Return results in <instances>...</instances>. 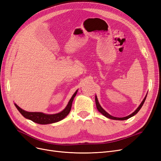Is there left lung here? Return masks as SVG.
Here are the masks:
<instances>
[{
  "mask_svg": "<svg viewBox=\"0 0 161 161\" xmlns=\"http://www.w3.org/2000/svg\"><path fill=\"white\" fill-rule=\"evenodd\" d=\"M147 95L145 96V97H144V99H143V101H142V102H141V103H140V105L138 106V108L137 109H136L133 112L132 114H131L130 115H128V116H126V117H124V118H116V117L112 116V115H111L110 114H109L108 113V112L105 111L103 108H102V107H101V105L99 104V101H98V99H97V95H95V103H96V106H97V110H98L102 115H103L105 117H106V118L111 119H115V120H125V119H128L131 118V117L135 115L136 114L138 113V112L140 111V109H141V108H142V105H143V104H144V101H145V100H146V98H147Z\"/></svg>",
  "mask_w": 161,
  "mask_h": 161,
  "instance_id": "1",
  "label": "left lung"
}]
</instances>
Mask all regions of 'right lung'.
<instances>
[{"mask_svg":"<svg viewBox=\"0 0 161 161\" xmlns=\"http://www.w3.org/2000/svg\"><path fill=\"white\" fill-rule=\"evenodd\" d=\"M77 92H78V90H76L75 93L73 94V95L72 96L71 99L69 101V103H68L66 108L62 111L59 112V113L55 114H46L42 113V112L26 111L19 108L16 103H14V105H15L18 111L20 112L24 118H25L26 119H30L33 121V122L39 124H53V123H56V122H58V121H61L62 119L65 118L66 117L69 115L71 109L73 99H74V98L75 97Z\"/></svg>","mask_w":161,"mask_h":161,"instance_id":"right-lung-1","label":"right lung"}]
</instances>
